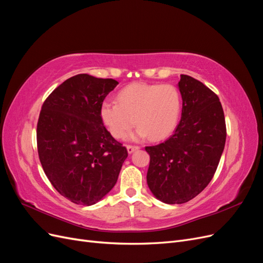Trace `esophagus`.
Segmentation results:
<instances>
[{
  "mask_svg": "<svg viewBox=\"0 0 263 263\" xmlns=\"http://www.w3.org/2000/svg\"><path fill=\"white\" fill-rule=\"evenodd\" d=\"M139 149V147L138 146H127V151H128V154L130 155V154H133L134 151H136V150H138Z\"/></svg>",
  "mask_w": 263,
  "mask_h": 263,
  "instance_id": "34e87169",
  "label": "esophagus"
}]
</instances>
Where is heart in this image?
I'll return each mask as SVG.
<instances>
[{
    "label": "heart",
    "instance_id": "heart-1",
    "mask_svg": "<svg viewBox=\"0 0 263 263\" xmlns=\"http://www.w3.org/2000/svg\"><path fill=\"white\" fill-rule=\"evenodd\" d=\"M182 108L181 95L171 84L135 83L118 93L117 103L104 101L100 116L112 136L123 139L136 121L133 139L163 140L176 130Z\"/></svg>",
    "mask_w": 263,
    "mask_h": 263
}]
</instances>
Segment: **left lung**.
<instances>
[{
    "label": "left lung",
    "mask_w": 263,
    "mask_h": 263,
    "mask_svg": "<svg viewBox=\"0 0 263 263\" xmlns=\"http://www.w3.org/2000/svg\"><path fill=\"white\" fill-rule=\"evenodd\" d=\"M181 121L162 144L146 147L150 156L147 184L165 204H183L208 186L217 169L226 141L224 110L219 99L196 79L181 74Z\"/></svg>",
    "instance_id": "1"
}]
</instances>
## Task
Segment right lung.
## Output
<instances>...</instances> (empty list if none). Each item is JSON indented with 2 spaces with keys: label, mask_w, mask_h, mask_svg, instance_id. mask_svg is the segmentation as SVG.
Returning a JSON list of instances; mask_svg holds the SVG:
<instances>
[{
  "label": "right lung",
  "mask_w": 263,
  "mask_h": 263,
  "mask_svg": "<svg viewBox=\"0 0 263 263\" xmlns=\"http://www.w3.org/2000/svg\"><path fill=\"white\" fill-rule=\"evenodd\" d=\"M118 82L82 73L61 83L44 102L37 124L39 160L58 192L76 204L101 201L116 184L127 150L100 116Z\"/></svg>",
  "instance_id": "right-lung-1"
}]
</instances>
